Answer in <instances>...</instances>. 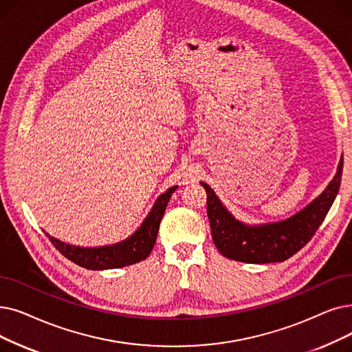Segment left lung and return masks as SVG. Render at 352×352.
I'll use <instances>...</instances> for the list:
<instances>
[{"label": "left lung", "instance_id": "left-lung-1", "mask_svg": "<svg viewBox=\"0 0 352 352\" xmlns=\"http://www.w3.org/2000/svg\"><path fill=\"white\" fill-rule=\"evenodd\" d=\"M344 160L325 191L302 211L287 220L263 226H246L237 221L217 195L206 184L207 216L212 241L219 252L232 261L244 263L285 262L298 253L316 233L338 194Z\"/></svg>", "mask_w": 352, "mask_h": 352}]
</instances>
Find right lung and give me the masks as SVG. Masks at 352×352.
Masks as SVG:
<instances>
[{
  "label": "right lung",
  "mask_w": 352,
  "mask_h": 352,
  "mask_svg": "<svg viewBox=\"0 0 352 352\" xmlns=\"http://www.w3.org/2000/svg\"><path fill=\"white\" fill-rule=\"evenodd\" d=\"M178 187H171L166 192L158 197L157 203L149 211L148 217L144 220L141 227L129 239L120 241L112 246L83 249L76 248L60 241L47 234L53 246L73 263L79 265L89 270H103V269H118L138 263L146 258L157 241L160 223L162 220L164 211L170 201L171 194Z\"/></svg>",
  "instance_id": "add662e5"
}]
</instances>
